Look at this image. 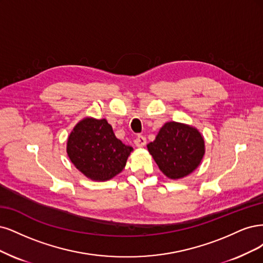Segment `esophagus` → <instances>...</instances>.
Returning a JSON list of instances; mask_svg holds the SVG:
<instances>
[{"mask_svg": "<svg viewBox=\"0 0 263 263\" xmlns=\"http://www.w3.org/2000/svg\"><path fill=\"white\" fill-rule=\"evenodd\" d=\"M134 144H135V146L142 147L146 144V138L143 137V135H138V137L134 140Z\"/></svg>", "mask_w": 263, "mask_h": 263, "instance_id": "esophagus-1", "label": "esophagus"}]
</instances>
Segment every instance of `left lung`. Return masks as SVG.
<instances>
[{"label":"left lung","mask_w":263,"mask_h":263,"mask_svg":"<svg viewBox=\"0 0 263 263\" xmlns=\"http://www.w3.org/2000/svg\"><path fill=\"white\" fill-rule=\"evenodd\" d=\"M147 148L160 171L171 179L191 174L204 155V140L200 132L178 122H167Z\"/></svg>","instance_id":"1"}]
</instances>
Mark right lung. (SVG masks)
<instances>
[{
	"label": "right lung",
	"mask_w": 263,
	"mask_h": 263,
	"mask_svg": "<svg viewBox=\"0 0 263 263\" xmlns=\"http://www.w3.org/2000/svg\"><path fill=\"white\" fill-rule=\"evenodd\" d=\"M132 146L116 138L106 119L85 118L75 125L67 140L71 162L89 179L105 181L122 172Z\"/></svg>",
	"instance_id": "obj_1"
}]
</instances>
